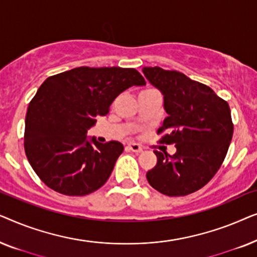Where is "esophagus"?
<instances>
[{
  "label": "esophagus",
  "instance_id": "esophagus-1",
  "mask_svg": "<svg viewBox=\"0 0 257 257\" xmlns=\"http://www.w3.org/2000/svg\"><path fill=\"white\" fill-rule=\"evenodd\" d=\"M127 147L130 151H132V152H136V153L143 152V146L139 145V144H137V143H128Z\"/></svg>",
  "mask_w": 257,
  "mask_h": 257
}]
</instances>
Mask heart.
<instances>
[{"instance_id": "b5f03b06", "label": "heart", "mask_w": 257, "mask_h": 257, "mask_svg": "<svg viewBox=\"0 0 257 257\" xmlns=\"http://www.w3.org/2000/svg\"><path fill=\"white\" fill-rule=\"evenodd\" d=\"M144 91H152V90H144ZM144 91H142V92H144Z\"/></svg>"}]
</instances>
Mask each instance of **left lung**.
Listing matches in <instances>:
<instances>
[{
	"label": "left lung",
	"mask_w": 257,
	"mask_h": 257,
	"mask_svg": "<svg viewBox=\"0 0 257 257\" xmlns=\"http://www.w3.org/2000/svg\"><path fill=\"white\" fill-rule=\"evenodd\" d=\"M160 90L167 117L158 130L161 144L177 152L154 151L157 165L146 173L149 184L168 196H185L209 182L222 165L233 138L230 108L209 86L174 70L144 68Z\"/></svg>",
	"instance_id": "left-lung-1"
}]
</instances>
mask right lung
Returning <instances> with one entry per match:
<instances>
[{
    "label": "right lung",
    "mask_w": 257,
    "mask_h": 257,
    "mask_svg": "<svg viewBox=\"0 0 257 257\" xmlns=\"http://www.w3.org/2000/svg\"><path fill=\"white\" fill-rule=\"evenodd\" d=\"M145 84L136 69L117 66H80L45 79L28 106L24 131V151L41 180L70 196L100 188L124 146L89 140L87 130L122 91Z\"/></svg>",
    "instance_id": "obj_1"
}]
</instances>
